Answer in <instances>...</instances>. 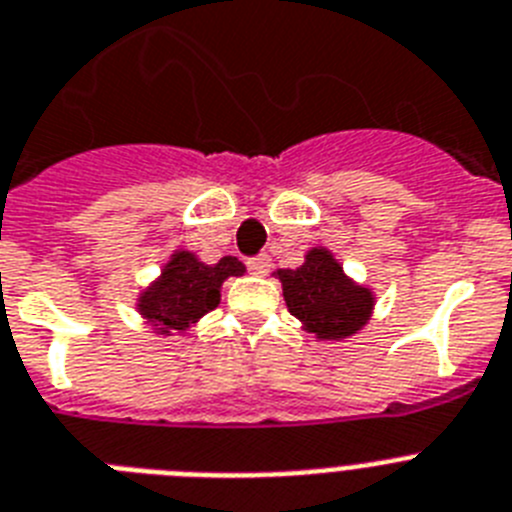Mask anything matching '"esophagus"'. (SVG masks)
<instances>
[{"label":"esophagus","mask_w":512,"mask_h":512,"mask_svg":"<svg viewBox=\"0 0 512 512\" xmlns=\"http://www.w3.org/2000/svg\"><path fill=\"white\" fill-rule=\"evenodd\" d=\"M269 269H272V259L269 256H256V259L248 261V272L256 274V277H264V274H269Z\"/></svg>","instance_id":"obj_1"}]
</instances>
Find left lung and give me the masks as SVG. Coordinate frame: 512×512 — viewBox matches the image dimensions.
I'll return each mask as SVG.
<instances>
[{"label": "left lung", "instance_id": "left-lung-1", "mask_svg": "<svg viewBox=\"0 0 512 512\" xmlns=\"http://www.w3.org/2000/svg\"><path fill=\"white\" fill-rule=\"evenodd\" d=\"M274 277L282 282L287 310L316 342H344L373 316V290L349 277L329 248H310L298 269H277Z\"/></svg>", "mask_w": 512, "mask_h": 512}]
</instances>
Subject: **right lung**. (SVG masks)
I'll list each match as a JSON object with an SVG mask.
<instances>
[{
  "instance_id": "add662e5",
  "label": "right lung",
  "mask_w": 512,
  "mask_h": 512,
  "mask_svg": "<svg viewBox=\"0 0 512 512\" xmlns=\"http://www.w3.org/2000/svg\"><path fill=\"white\" fill-rule=\"evenodd\" d=\"M246 264L222 256L207 264L189 248H176L160 274L137 295V313L157 336H186L209 310L220 305L222 282L243 277Z\"/></svg>"
}]
</instances>
